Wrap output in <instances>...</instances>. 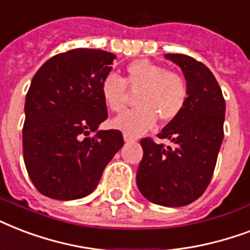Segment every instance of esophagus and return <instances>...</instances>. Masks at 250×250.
<instances>
[{
	"label": "esophagus",
	"mask_w": 250,
	"mask_h": 250,
	"mask_svg": "<svg viewBox=\"0 0 250 250\" xmlns=\"http://www.w3.org/2000/svg\"><path fill=\"white\" fill-rule=\"evenodd\" d=\"M124 139H125V142H133L135 141V137L130 135L129 133H124Z\"/></svg>",
	"instance_id": "esophagus-1"
}]
</instances>
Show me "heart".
<instances>
[{
	"label": "heart",
	"instance_id": "b5f03b06",
	"mask_svg": "<svg viewBox=\"0 0 250 250\" xmlns=\"http://www.w3.org/2000/svg\"><path fill=\"white\" fill-rule=\"evenodd\" d=\"M127 90L137 94L138 108L117 116L112 125L130 134L151 129L156 120L171 123L183 112L188 99L187 79L177 71L168 70L148 60H137L126 66L124 78L108 74L102 83V96L108 109L121 112L129 99Z\"/></svg>",
	"mask_w": 250,
	"mask_h": 250
}]
</instances>
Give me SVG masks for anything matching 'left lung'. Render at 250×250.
<instances>
[{
    "instance_id": "left-lung-1",
    "label": "left lung",
    "mask_w": 250,
    "mask_h": 250,
    "mask_svg": "<svg viewBox=\"0 0 250 250\" xmlns=\"http://www.w3.org/2000/svg\"><path fill=\"white\" fill-rule=\"evenodd\" d=\"M183 70L188 99L183 112L158 134L168 145L141 139L137 185L150 202L167 208L191 204L211 181L223 141L226 100L208 66L190 56L167 53Z\"/></svg>"
}]
</instances>
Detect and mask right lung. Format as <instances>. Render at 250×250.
Instances as JSON below:
<instances>
[{
	"instance_id": "obj_1",
	"label": "right lung",
	"mask_w": 250,
	"mask_h": 250,
	"mask_svg": "<svg viewBox=\"0 0 250 250\" xmlns=\"http://www.w3.org/2000/svg\"><path fill=\"white\" fill-rule=\"evenodd\" d=\"M115 57L77 48L51 57L34 75L24 104L23 158L42 195L60 201L88 195L124 146L116 129L88 137L108 117L102 83Z\"/></svg>"
}]
</instances>
